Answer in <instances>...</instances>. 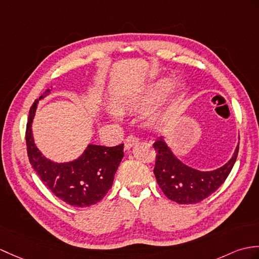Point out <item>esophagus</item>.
<instances>
[{
  "label": "esophagus",
  "instance_id": "1",
  "mask_svg": "<svg viewBox=\"0 0 259 259\" xmlns=\"http://www.w3.org/2000/svg\"><path fill=\"white\" fill-rule=\"evenodd\" d=\"M138 142H139V138H137L136 136H129L125 138L124 140V149L130 150L132 147L136 146Z\"/></svg>",
  "mask_w": 259,
  "mask_h": 259
}]
</instances>
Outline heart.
Segmentation results:
<instances>
[{"label": "heart", "instance_id": "b5f03b06", "mask_svg": "<svg viewBox=\"0 0 259 259\" xmlns=\"http://www.w3.org/2000/svg\"><path fill=\"white\" fill-rule=\"evenodd\" d=\"M173 82L174 80L170 77H164V78H161V79L155 80L150 83L148 87L142 89L139 94H137L136 96H134V97L125 100L124 106L132 110L144 109V108L151 106L163 98L164 96L169 93L171 87L173 86ZM183 90H184V86L182 83H180L176 90V98L180 97V96L182 95ZM115 115L118 116V113L116 112ZM166 117H167V112H162L160 115L153 117V121L154 122L163 121L164 119H166Z\"/></svg>", "mask_w": 259, "mask_h": 259}]
</instances>
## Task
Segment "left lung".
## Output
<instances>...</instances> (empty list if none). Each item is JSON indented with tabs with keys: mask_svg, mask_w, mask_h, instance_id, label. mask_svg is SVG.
Returning <instances> with one entry per match:
<instances>
[{
	"mask_svg": "<svg viewBox=\"0 0 259 259\" xmlns=\"http://www.w3.org/2000/svg\"><path fill=\"white\" fill-rule=\"evenodd\" d=\"M238 144L233 157L223 166L213 171H200L179 160L163 137L153 143L157 151L153 173L167 198L179 204H195L208 197L224 183L238 154Z\"/></svg>",
	"mask_w": 259,
	"mask_h": 259,
	"instance_id": "8db88e82",
	"label": "left lung"
}]
</instances>
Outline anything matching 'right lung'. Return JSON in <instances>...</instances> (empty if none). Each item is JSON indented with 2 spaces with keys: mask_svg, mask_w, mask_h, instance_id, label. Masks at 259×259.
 Listing matches in <instances>:
<instances>
[{
  "mask_svg": "<svg viewBox=\"0 0 259 259\" xmlns=\"http://www.w3.org/2000/svg\"><path fill=\"white\" fill-rule=\"evenodd\" d=\"M50 93L47 89L29 109L25 135L29 163L43 183L62 201L77 207L94 205L111 189L123 158V144L116 147L88 144L79 158L64 163L44 157L34 143L32 123L38 101Z\"/></svg>",
  "mask_w": 259,
  "mask_h": 259,
  "instance_id": "right-lung-1",
  "label": "right lung"
}]
</instances>
